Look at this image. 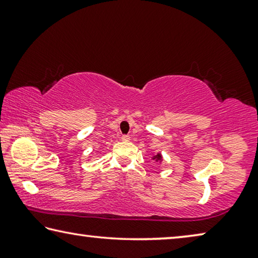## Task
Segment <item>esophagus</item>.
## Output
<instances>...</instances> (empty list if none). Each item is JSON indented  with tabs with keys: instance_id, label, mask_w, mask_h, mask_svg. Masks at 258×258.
Listing matches in <instances>:
<instances>
[{
	"instance_id": "esophagus-1",
	"label": "esophagus",
	"mask_w": 258,
	"mask_h": 258,
	"mask_svg": "<svg viewBox=\"0 0 258 258\" xmlns=\"http://www.w3.org/2000/svg\"><path fill=\"white\" fill-rule=\"evenodd\" d=\"M121 141H130L128 135H123V137H121Z\"/></svg>"
}]
</instances>
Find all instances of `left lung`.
<instances>
[{
  "label": "left lung",
  "mask_w": 258,
  "mask_h": 258,
  "mask_svg": "<svg viewBox=\"0 0 258 258\" xmlns=\"http://www.w3.org/2000/svg\"><path fill=\"white\" fill-rule=\"evenodd\" d=\"M151 159H152V161H155L156 164H160L161 161H163V155H161L160 152H158V154L152 156Z\"/></svg>",
  "instance_id": "obj_1"
}]
</instances>
